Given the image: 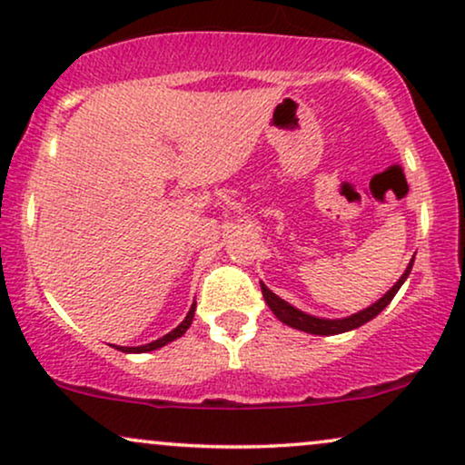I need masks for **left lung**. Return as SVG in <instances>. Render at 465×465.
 Returning <instances> with one entry per match:
<instances>
[{"label": "left lung", "instance_id": "obj_1", "mask_svg": "<svg viewBox=\"0 0 465 465\" xmlns=\"http://www.w3.org/2000/svg\"><path fill=\"white\" fill-rule=\"evenodd\" d=\"M411 265H414V259L408 262V267H405L403 276H401L397 282L388 293H383L380 300L375 303H371L369 308H364V311H358L351 317H342V319H321V317H312V314L300 311V308L291 306L289 302H284L282 297H278L276 293H272V291L267 289L265 284L261 282V289H262V297H265L267 306L272 308V312L276 314V317L282 321L284 325H289V328H295V330H302L306 331V334H317V336H331V334H342V331H349V330H355L360 328V325L369 323L371 319H375L377 314H380L383 308L388 306V303L392 302V297L397 295V291L403 286L405 280H408L410 272H411Z\"/></svg>", "mask_w": 465, "mask_h": 465}]
</instances>
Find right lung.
Listing matches in <instances>:
<instances>
[{
    "label": "right lung",
    "mask_w": 465,
    "mask_h": 465,
    "mask_svg": "<svg viewBox=\"0 0 465 465\" xmlns=\"http://www.w3.org/2000/svg\"><path fill=\"white\" fill-rule=\"evenodd\" d=\"M193 314H196V302H193L192 308H189L187 317L183 319L181 323L176 325V328L172 330V331H168V334H165V336L157 338V341H153V342H148V345H140V347H116V349H120V351H124V353H146V351H154V349L168 345V342L176 341V338H181L183 334H185V331L189 330V325H192Z\"/></svg>",
    "instance_id": "obj_1"
}]
</instances>
